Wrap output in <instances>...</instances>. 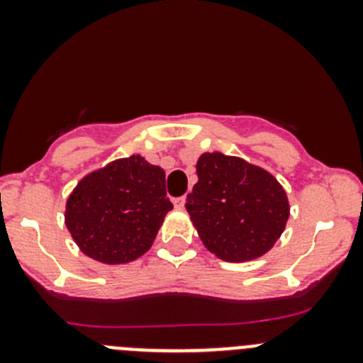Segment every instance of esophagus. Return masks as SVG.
Listing matches in <instances>:
<instances>
[{"instance_id": "34e87169", "label": "esophagus", "mask_w": 363, "mask_h": 363, "mask_svg": "<svg viewBox=\"0 0 363 363\" xmlns=\"http://www.w3.org/2000/svg\"><path fill=\"white\" fill-rule=\"evenodd\" d=\"M184 203H186V196H179V199L174 200V205H175V207H177V208L184 207Z\"/></svg>"}]
</instances>
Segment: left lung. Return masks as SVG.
<instances>
[{
	"mask_svg": "<svg viewBox=\"0 0 363 363\" xmlns=\"http://www.w3.org/2000/svg\"><path fill=\"white\" fill-rule=\"evenodd\" d=\"M196 175L186 208L205 247L225 262L265 255L290 216L279 182L263 168L221 152L200 156Z\"/></svg>",
	"mask_w": 363,
	"mask_h": 363,
	"instance_id": "left-lung-1",
	"label": "left lung"
}]
</instances>
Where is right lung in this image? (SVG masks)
I'll return each instance as SVG.
<instances>
[{
	"mask_svg": "<svg viewBox=\"0 0 363 363\" xmlns=\"http://www.w3.org/2000/svg\"><path fill=\"white\" fill-rule=\"evenodd\" d=\"M172 207L164 172L130 156L86 175L69 195L65 221L84 255L116 265L149 251Z\"/></svg>",
	"mask_w": 363,
	"mask_h": 363,
	"instance_id": "right-lung-1",
	"label": "right lung"
}]
</instances>
